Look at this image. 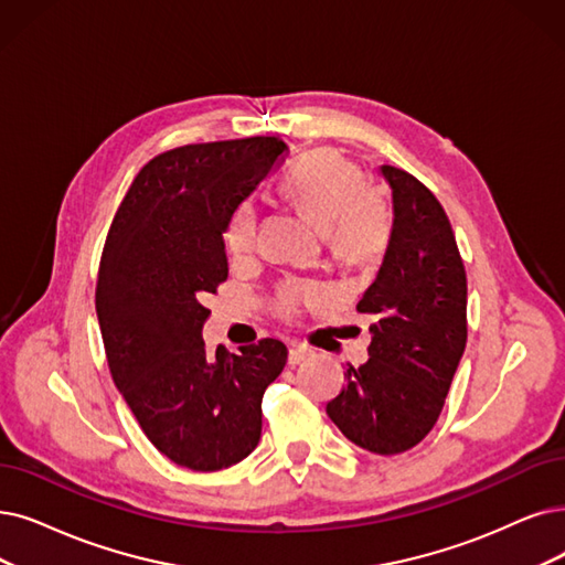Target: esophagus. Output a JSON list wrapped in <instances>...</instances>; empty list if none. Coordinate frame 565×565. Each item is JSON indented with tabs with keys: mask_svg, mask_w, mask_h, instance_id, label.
Returning a JSON list of instances; mask_svg holds the SVG:
<instances>
[{
	"mask_svg": "<svg viewBox=\"0 0 565 565\" xmlns=\"http://www.w3.org/2000/svg\"><path fill=\"white\" fill-rule=\"evenodd\" d=\"M310 354H312V352H310L308 348H303V345H291V348H289V356H287L289 366H299L301 361H306Z\"/></svg>",
	"mask_w": 565,
	"mask_h": 565,
	"instance_id": "1",
	"label": "esophagus"
}]
</instances>
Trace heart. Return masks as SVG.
I'll return each instance as SVG.
<instances>
[{"instance_id": "b5f03b06", "label": "heart", "mask_w": 565, "mask_h": 565, "mask_svg": "<svg viewBox=\"0 0 565 565\" xmlns=\"http://www.w3.org/2000/svg\"><path fill=\"white\" fill-rule=\"evenodd\" d=\"M282 194L301 209L318 227L331 255L350 266L369 264L382 255L392 234L390 211L377 192L366 188L361 169L333 148H318L287 169L280 183ZM222 243L230 257L241 259L255 250L257 209L241 201L222 230ZM327 291L318 285L289 282L276 301L280 318H297L301 308L318 306Z\"/></svg>"}]
</instances>
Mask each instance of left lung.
<instances>
[{"label": "left lung", "instance_id": "obj_1", "mask_svg": "<svg viewBox=\"0 0 565 565\" xmlns=\"http://www.w3.org/2000/svg\"><path fill=\"white\" fill-rule=\"evenodd\" d=\"M394 199L385 259L356 303L375 318L369 361L327 403L343 436L401 455L431 431L466 350V268L440 201L408 171L380 167Z\"/></svg>", "mask_w": 565, "mask_h": 565}]
</instances>
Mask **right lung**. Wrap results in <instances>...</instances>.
Listing matches in <instances>:
<instances>
[{
	"mask_svg": "<svg viewBox=\"0 0 565 565\" xmlns=\"http://www.w3.org/2000/svg\"><path fill=\"white\" fill-rule=\"evenodd\" d=\"M276 137L167 150L134 178L110 222L97 318L113 382L148 440L173 463L213 472L262 438V396L285 364L276 338L206 352L201 303L227 280L222 230L282 160Z\"/></svg>",
	"mask_w": 565,
	"mask_h": 565,
	"instance_id": "obj_1",
	"label": "right lung"
}]
</instances>
